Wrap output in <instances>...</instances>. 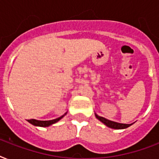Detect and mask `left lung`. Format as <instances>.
I'll return each mask as SVG.
<instances>
[{
	"label": "left lung",
	"mask_w": 159,
	"mask_h": 159,
	"mask_svg": "<svg viewBox=\"0 0 159 159\" xmlns=\"http://www.w3.org/2000/svg\"><path fill=\"white\" fill-rule=\"evenodd\" d=\"M96 115V117L97 119H98L101 122L106 125L107 127L111 129H126L128 128L129 126H130L132 124H121V123H117V122H115V121L109 120L107 119L104 118V117H102V116H97V114Z\"/></svg>",
	"instance_id": "left-lung-1"
}]
</instances>
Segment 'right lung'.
<instances>
[{"mask_svg":"<svg viewBox=\"0 0 159 159\" xmlns=\"http://www.w3.org/2000/svg\"><path fill=\"white\" fill-rule=\"evenodd\" d=\"M66 114H67V112L63 116H60V117L57 119H54V120H34V119H31V120H28L27 121H28L29 123H30L31 125H33L40 126V127H48V126L51 125L55 124L56 122L60 120Z\"/></svg>","mask_w":159,"mask_h":159,"instance_id":"obj_1","label":"right lung"}]
</instances>
